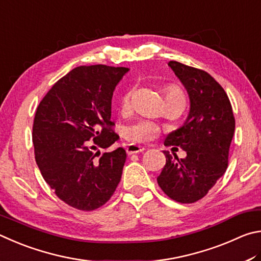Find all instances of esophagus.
I'll return each instance as SVG.
<instances>
[{
	"label": "esophagus",
	"instance_id": "34e87169",
	"mask_svg": "<svg viewBox=\"0 0 261 261\" xmlns=\"http://www.w3.org/2000/svg\"><path fill=\"white\" fill-rule=\"evenodd\" d=\"M144 150H145V149H144L143 147H140V145L129 144V145H128V147L126 148V152H127V154H134V153L143 152Z\"/></svg>",
	"mask_w": 261,
	"mask_h": 261
}]
</instances>
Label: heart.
<instances>
[{
	"label": "heart",
	"mask_w": 261,
	"mask_h": 261,
	"mask_svg": "<svg viewBox=\"0 0 261 261\" xmlns=\"http://www.w3.org/2000/svg\"><path fill=\"white\" fill-rule=\"evenodd\" d=\"M165 97L166 100H175L181 99L185 100L184 93L181 89L176 86H167L165 88ZM119 109H120L121 114L129 113L132 110V91H126L122 95L120 99V104H119ZM161 132V128L158 125L151 121H140L136 122L134 125L127 126L123 132V136L125 139L133 143H147L152 141Z\"/></svg>",
	"instance_id": "obj_1"
}]
</instances>
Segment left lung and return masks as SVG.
I'll return each mask as SVG.
<instances>
[{
    "mask_svg": "<svg viewBox=\"0 0 261 261\" xmlns=\"http://www.w3.org/2000/svg\"><path fill=\"white\" fill-rule=\"evenodd\" d=\"M168 66L185 86L190 110L164 144L181 148L187 157L164 151L166 164L157 182L168 197L189 204L202 199L225 174L235 118L226 91L207 72L175 61Z\"/></svg>",
    "mask_w": 261,
    "mask_h": 261,
    "instance_id": "left-lung-1",
    "label": "left lung"
}]
</instances>
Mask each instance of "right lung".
<instances>
[{"mask_svg":"<svg viewBox=\"0 0 261 261\" xmlns=\"http://www.w3.org/2000/svg\"><path fill=\"white\" fill-rule=\"evenodd\" d=\"M128 71L77 66L53 86L36 109L32 140L39 170L59 199L81 211L102 206L120 182L125 150L99 156L97 149L119 139L112 130L111 102Z\"/></svg>","mask_w":261,"mask_h":261,"instance_id":"right-lung-1","label":"right lung"}]
</instances>
